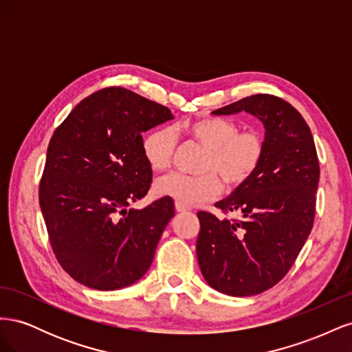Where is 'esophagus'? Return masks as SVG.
<instances>
[{
  "instance_id": "34e87169",
  "label": "esophagus",
  "mask_w": 352,
  "mask_h": 352,
  "mask_svg": "<svg viewBox=\"0 0 352 352\" xmlns=\"http://www.w3.org/2000/svg\"><path fill=\"white\" fill-rule=\"evenodd\" d=\"M189 210H190V207H188V206L182 204V202L176 201V211H179V212H184V211H189Z\"/></svg>"
}]
</instances>
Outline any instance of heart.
Listing matches in <instances>:
<instances>
[{"label":"heart","instance_id":"obj_1","mask_svg":"<svg viewBox=\"0 0 352 352\" xmlns=\"http://www.w3.org/2000/svg\"><path fill=\"white\" fill-rule=\"evenodd\" d=\"M176 129L207 148L201 164V172L204 173L167 175L154 184V194L173 198L185 206H195L219 197L220 177L229 188L247 184L264 158L263 135L257 131L239 132V126L232 120L204 117L179 124ZM176 144V133L167 126L157 127L144 138L142 153L153 172L162 173L170 167Z\"/></svg>","mask_w":352,"mask_h":352}]
</instances>
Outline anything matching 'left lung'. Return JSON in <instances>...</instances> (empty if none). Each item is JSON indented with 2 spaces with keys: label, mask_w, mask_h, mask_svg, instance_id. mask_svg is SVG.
<instances>
[{
  "label": "left lung",
  "mask_w": 352,
  "mask_h": 352,
  "mask_svg": "<svg viewBox=\"0 0 352 352\" xmlns=\"http://www.w3.org/2000/svg\"><path fill=\"white\" fill-rule=\"evenodd\" d=\"M247 111L264 126V158L247 184L219 202L242 220L199 211L197 257L207 283L221 294L250 296L270 289L289 272L310 235L320 167L310 127L282 98L257 94L212 114Z\"/></svg>",
  "instance_id": "left-lung-1"
}]
</instances>
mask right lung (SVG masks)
I'll return each instance as SVG.
<instances>
[{
    "label": "right lung",
    "mask_w": 352,
    "mask_h": 352,
    "mask_svg": "<svg viewBox=\"0 0 352 352\" xmlns=\"http://www.w3.org/2000/svg\"><path fill=\"white\" fill-rule=\"evenodd\" d=\"M172 119L162 104L105 88L82 100L52 135L39 206L52 251L76 282L114 291L150 269L175 202L164 197L142 210L127 207L153 180L142 132Z\"/></svg>",
    "instance_id": "1"
}]
</instances>
